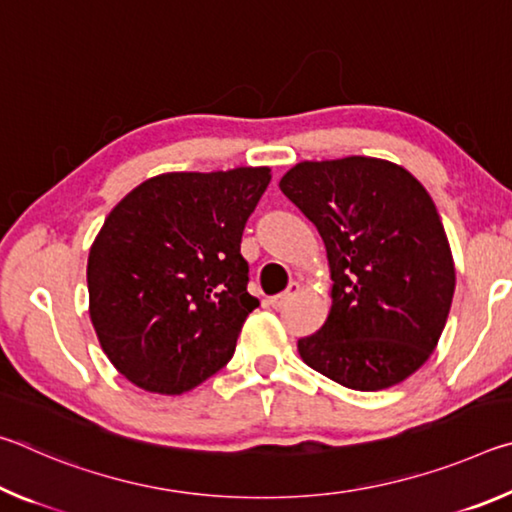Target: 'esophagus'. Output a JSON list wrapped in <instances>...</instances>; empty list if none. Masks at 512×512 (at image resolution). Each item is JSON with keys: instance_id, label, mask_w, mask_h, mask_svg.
Listing matches in <instances>:
<instances>
[{"instance_id": "obj_1", "label": "esophagus", "mask_w": 512, "mask_h": 512, "mask_svg": "<svg viewBox=\"0 0 512 512\" xmlns=\"http://www.w3.org/2000/svg\"><path fill=\"white\" fill-rule=\"evenodd\" d=\"M300 293V284L298 282H291L289 287H287V291H282V293H277V296H273L271 300V307H275V309H280V307H284L287 305V302L291 300V298H296Z\"/></svg>"}]
</instances>
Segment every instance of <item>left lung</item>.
I'll list each match as a JSON object with an SVG mask.
<instances>
[{"label":"left lung","mask_w":512,"mask_h":512,"mask_svg":"<svg viewBox=\"0 0 512 512\" xmlns=\"http://www.w3.org/2000/svg\"><path fill=\"white\" fill-rule=\"evenodd\" d=\"M282 194L327 250L329 316L298 341L309 368L354 391H384L427 363L452 307L456 271L427 189L366 155L298 162Z\"/></svg>","instance_id":"left-lung-1"}]
</instances>
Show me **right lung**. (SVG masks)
Returning a JSON list of instances; mask_svg holds the SVG:
<instances>
[{"mask_svg":"<svg viewBox=\"0 0 512 512\" xmlns=\"http://www.w3.org/2000/svg\"><path fill=\"white\" fill-rule=\"evenodd\" d=\"M268 183V167L160 173L106 216L88 257L90 318L137 388L187 393L232 359L259 307L239 248Z\"/></svg>","mask_w":512,"mask_h":512,"instance_id":"add662e5","label":"right lung"}]
</instances>
